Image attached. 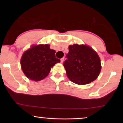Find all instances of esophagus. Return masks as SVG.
<instances>
[{"label":"esophagus","mask_w":123,"mask_h":123,"mask_svg":"<svg viewBox=\"0 0 123 123\" xmlns=\"http://www.w3.org/2000/svg\"><path fill=\"white\" fill-rule=\"evenodd\" d=\"M64 57H63V58H62V59H61V63H62V62H63V61H64Z\"/></svg>","instance_id":"34e87169"}]
</instances>
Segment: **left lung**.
Returning <instances> with one entry per match:
<instances>
[{
    "label": "left lung",
    "instance_id": "8db88e82",
    "mask_svg": "<svg viewBox=\"0 0 123 123\" xmlns=\"http://www.w3.org/2000/svg\"><path fill=\"white\" fill-rule=\"evenodd\" d=\"M67 60L63 63L70 80L78 85H86L95 80L101 70L100 59L91 47L85 45L69 46Z\"/></svg>",
    "mask_w": 123,
    "mask_h": 123
}]
</instances>
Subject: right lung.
I'll return each mask as SVG.
<instances>
[{"label": "right lung", "instance_id": "1", "mask_svg": "<svg viewBox=\"0 0 123 123\" xmlns=\"http://www.w3.org/2000/svg\"><path fill=\"white\" fill-rule=\"evenodd\" d=\"M55 50L48 44L34 45L23 54L20 64L22 69L29 79L35 81L43 80L51 68L60 60L55 56Z\"/></svg>", "mask_w": 123, "mask_h": 123}]
</instances>
